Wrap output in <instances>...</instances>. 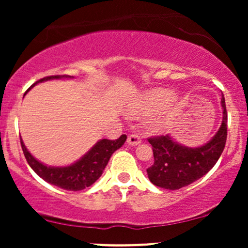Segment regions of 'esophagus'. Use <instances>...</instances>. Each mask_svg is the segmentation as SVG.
<instances>
[{"label": "esophagus", "mask_w": 248, "mask_h": 248, "mask_svg": "<svg viewBox=\"0 0 248 248\" xmlns=\"http://www.w3.org/2000/svg\"><path fill=\"white\" fill-rule=\"evenodd\" d=\"M127 142L130 144V146H136V144L140 143L141 139H140V136L138 135V134H130V135L128 136Z\"/></svg>", "instance_id": "obj_1"}]
</instances>
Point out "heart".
I'll return each instance as SVG.
<instances>
[{
  "label": "heart",
  "instance_id": "b5f03b06",
  "mask_svg": "<svg viewBox=\"0 0 248 248\" xmlns=\"http://www.w3.org/2000/svg\"><path fill=\"white\" fill-rule=\"evenodd\" d=\"M172 98L173 95L170 92H168V91H156V92H153L152 94L147 95L140 104L135 105L129 110V113L132 115H148L153 113L154 110L158 109V108L166 106L167 104L171 102ZM152 129L156 132V130L160 129V126L158 124H153Z\"/></svg>",
  "mask_w": 248,
  "mask_h": 248
}]
</instances>
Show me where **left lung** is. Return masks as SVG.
<instances>
[{
	"instance_id": "1",
	"label": "left lung",
	"mask_w": 248,
	"mask_h": 248,
	"mask_svg": "<svg viewBox=\"0 0 248 248\" xmlns=\"http://www.w3.org/2000/svg\"><path fill=\"white\" fill-rule=\"evenodd\" d=\"M223 122L209 143L198 148H186L173 142L169 135L152 136L154 164L147 169L148 177L156 186L177 190L189 186L215 167L223 153L227 138V110L221 98Z\"/></svg>"
}]
</instances>
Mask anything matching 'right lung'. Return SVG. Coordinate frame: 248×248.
Returning <instances> with one entry per match:
<instances>
[{"label":"right lung","instance_id":"right-lung-1","mask_svg":"<svg viewBox=\"0 0 248 248\" xmlns=\"http://www.w3.org/2000/svg\"><path fill=\"white\" fill-rule=\"evenodd\" d=\"M59 78H71V77L67 75L44 77V78L36 81L32 86H35L37 82ZM126 134H122L120 138L116 139V140L104 139V140L99 141L81 160L76 162L72 166L65 168H52L44 166V164L37 161L28 152L22 139L21 146L28 163H29V166L32 168L33 171L39 177L46 181L47 183L62 187V189L67 190V191H79V190H84L86 187L91 186L96 179L100 177L105 167L107 166L108 161H109L110 156H112V154L116 149L122 147V144L126 142Z\"/></svg>","mask_w":248,"mask_h":248}]
</instances>
